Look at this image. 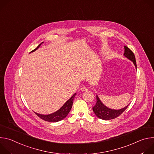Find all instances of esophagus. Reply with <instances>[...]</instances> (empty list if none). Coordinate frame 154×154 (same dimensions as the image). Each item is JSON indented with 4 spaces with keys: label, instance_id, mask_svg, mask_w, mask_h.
<instances>
[{
    "label": "esophagus",
    "instance_id": "esophagus-1",
    "mask_svg": "<svg viewBox=\"0 0 154 154\" xmlns=\"http://www.w3.org/2000/svg\"><path fill=\"white\" fill-rule=\"evenodd\" d=\"M87 88L85 87V86H83L81 88V91H87Z\"/></svg>",
    "mask_w": 154,
    "mask_h": 154
}]
</instances>
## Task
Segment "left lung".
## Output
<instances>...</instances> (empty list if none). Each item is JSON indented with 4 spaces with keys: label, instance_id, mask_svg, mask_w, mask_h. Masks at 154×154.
<instances>
[{
    "label": "left lung",
    "instance_id": "obj_1",
    "mask_svg": "<svg viewBox=\"0 0 154 154\" xmlns=\"http://www.w3.org/2000/svg\"><path fill=\"white\" fill-rule=\"evenodd\" d=\"M124 55L127 58L128 60L132 61L135 65V66L137 69V63L135 60V57L134 52L131 51L128 47L124 46ZM96 103L93 107V110L95 115L100 119L103 120H109L113 119L119 115H121L128 107V105L125 106L123 108L119 109H111L107 106H106L100 100L99 97L97 95H96Z\"/></svg>",
    "mask_w": 154,
    "mask_h": 154
}]
</instances>
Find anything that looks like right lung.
<instances>
[{
	"label": "right lung",
	"instance_id": "1",
	"mask_svg": "<svg viewBox=\"0 0 154 154\" xmlns=\"http://www.w3.org/2000/svg\"><path fill=\"white\" fill-rule=\"evenodd\" d=\"M42 43H43V42H41L36 49L33 50L31 52H35L37 49H38ZM75 95H76V93L73 94V96L68 100H67L66 102L64 103V104L58 109V110H57V112H55L52 114L42 115V114L37 113L36 112H35V113L38 117L41 118L42 119L48 121V122H58L60 121H61L62 119H63L64 118H65L67 116V115L71 111L72 106V103H73V101H74V99Z\"/></svg>",
	"mask_w": 154,
	"mask_h": 154
}]
</instances>
